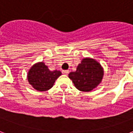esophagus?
<instances>
[{
  "mask_svg": "<svg viewBox=\"0 0 133 133\" xmlns=\"http://www.w3.org/2000/svg\"><path fill=\"white\" fill-rule=\"evenodd\" d=\"M62 73L63 74V75H68V74L69 73V70H63L62 71Z\"/></svg>",
  "mask_w": 133,
  "mask_h": 133,
  "instance_id": "1",
  "label": "esophagus"
}]
</instances>
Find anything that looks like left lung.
Segmentation results:
<instances>
[{
	"instance_id": "1",
	"label": "left lung",
	"mask_w": 133,
	"mask_h": 133,
	"mask_svg": "<svg viewBox=\"0 0 133 133\" xmlns=\"http://www.w3.org/2000/svg\"><path fill=\"white\" fill-rule=\"evenodd\" d=\"M104 71L101 65L90 58H83L77 70L68 75L75 87L81 91L89 92L98 86L103 79Z\"/></svg>"
}]
</instances>
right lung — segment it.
<instances>
[{
    "label": "right lung",
    "instance_id": "right-lung-1",
    "mask_svg": "<svg viewBox=\"0 0 133 133\" xmlns=\"http://www.w3.org/2000/svg\"><path fill=\"white\" fill-rule=\"evenodd\" d=\"M61 72L55 70L50 71L44 63H35L31 67L28 73V82L35 89L38 91H48L53 87Z\"/></svg>",
    "mask_w": 133,
    "mask_h": 133
}]
</instances>
